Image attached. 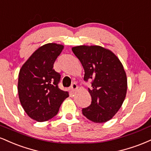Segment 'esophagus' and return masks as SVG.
Segmentation results:
<instances>
[{"label": "esophagus", "mask_w": 151, "mask_h": 151, "mask_svg": "<svg viewBox=\"0 0 151 151\" xmlns=\"http://www.w3.org/2000/svg\"><path fill=\"white\" fill-rule=\"evenodd\" d=\"M78 89V86L77 85V84L76 83H73V84L71 85V89H72V91H76Z\"/></svg>", "instance_id": "obj_1"}]
</instances>
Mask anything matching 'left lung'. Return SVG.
<instances>
[{
    "instance_id": "8db88e82",
    "label": "left lung",
    "mask_w": 151,
    "mask_h": 151,
    "mask_svg": "<svg viewBox=\"0 0 151 151\" xmlns=\"http://www.w3.org/2000/svg\"><path fill=\"white\" fill-rule=\"evenodd\" d=\"M84 70V81L92 80L88 91L89 106L82 109L84 116L94 123L112 119L123 104L127 91V77L119 59L111 50L97 45L72 48Z\"/></svg>"
}]
</instances>
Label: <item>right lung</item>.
<instances>
[{
  "mask_svg": "<svg viewBox=\"0 0 151 151\" xmlns=\"http://www.w3.org/2000/svg\"><path fill=\"white\" fill-rule=\"evenodd\" d=\"M64 49L62 45L48 43L32 53L18 75L19 99L29 117L43 122L58 114L67 91L58 87L60 74L53 65Z\"/></svg>",
  "mask_w": 151,
  "mask_h": 151,
  "instance_id": "right-lung-1",
  "label": "right lung"
}]
</instances>
